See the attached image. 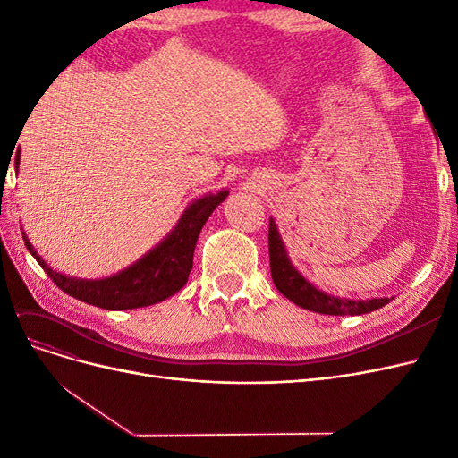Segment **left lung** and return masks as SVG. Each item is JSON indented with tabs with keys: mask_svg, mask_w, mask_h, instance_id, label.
<instances>
[{
	"mask_svg": "<svg viewBox=\"0 0 458 458\" xmlns=\"http://www.w3.org/2000/svg\"><path fill=\"white\" fill-rule=\"evenodd\" d=\"M269 266L273 283L279 293L294 301L296 306L321 315H363L390 303V298H369L352 300L327 294L325 290L317 288L310 279L301 275L288 256L286 244L281 237L275 219L269 217Z\"/></svg>",
	"mask_w": 458,
	"mask_h": 458,
	"instance_id": "8db88e82",
	"label": "left lung"
}]
</instances>
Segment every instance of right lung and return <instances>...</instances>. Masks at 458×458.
<instances>
[{
  "label": "right lung",
  "mask_w": 458,
  "mask_h": 458,
  "mask_svg": "<svg viewBox=\"0 0 458 458\" xmlns=\"http://www.w3.org/2000/svg\"><path fill=\"white\" fill-rule=\"evenodd\" d=\"M19 164L21 150L15 157L17 172ZM227 195L229 191L221 189L217 192H210V195H204L199 200H192L183 210L175 227L155 248H150L147 254L133 261L126 269L105 276V279H78V276L55 271L38 254L24 231L22 239L41 269L68 296L113 311L147 308L174 296L187 284L200 229L216 208L227 199Z\"/></svg>",
  "instance_id": "obj_1"
}]
</instances>
